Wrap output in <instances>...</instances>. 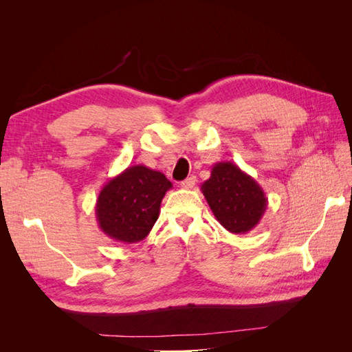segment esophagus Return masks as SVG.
<instances>
[{
  "label": "esophagus",
  "instance_id": "obj_1",
  "mask_svg": "<svg viewBox=\"0 0 352 352\" xmlns=\"http://www.w3.org/2000/svg\"><path fill=\"white\" fill-rule=\"evenodd\" d=\"M195 182H197V177L190 176V177H188V179H185V180H182V182H180V188L190 189V188H194Z\"/></svg>",
  "mask_w": 352,
  "mask_h": 352
}]
</instances>
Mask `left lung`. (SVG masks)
Listing matches in <instances>:
<instances>
[{"mask_svg": "<svg viewBox=\"0 0 352 352\" xmlns=\"http://www.w3.org/2000/svg\"><path fill=\"white\" fill-rule=\"evenodd\" d=\"M201 190L217 221L235 235L252 230L267 208L263 188L230 162L212 166L211 176L201 185Z\"/></svg>", "mask_w": 352, "mask_h": 352, "instance_id": "1", "label": "left lung"}]
</instances>
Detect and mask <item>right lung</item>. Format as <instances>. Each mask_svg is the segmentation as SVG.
Returning a JSON list of instances; mask_svg holds the SVG:
<instances>
[{
  "label": "right lung",
  "instance_id": "1",
  "mask_svg": "<svg viewBox=\"0 0 352 352\" xmlns=\"http://www.w3.org/2000/svg\"><path fill=\"white\" fill-rule=\"evenodd\" d=\"M172 182L162 173L136 164L111 177L100 190L95 216L105 236L116 242L145 239L160 216V206Z\"/></svg>",
  "mask_w": 352,
  "mask_h": 352
}]
</instances>
